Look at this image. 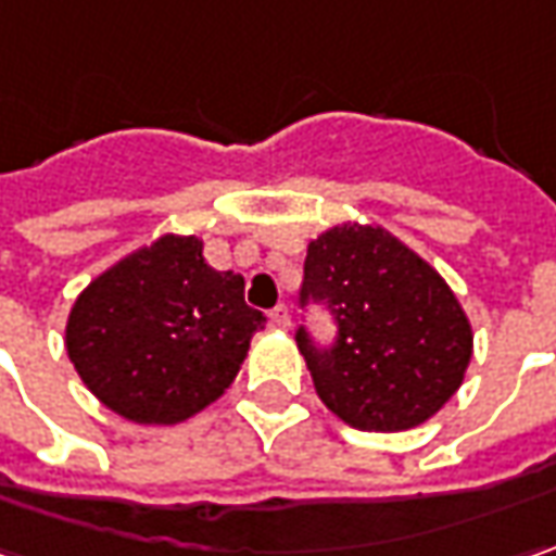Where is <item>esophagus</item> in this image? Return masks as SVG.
Wrapping results in <instances>:
<instances>
[{"label":"esophagus","mask_w":556,"mask_h":556,"mask_svg":"<svg viewBox=\"0 0 556 556\" xmlns=\"http://www.w3.org/2000/svg\"><path fill=\"white\" fill-rule=\"evenodd\" d=\"M267 320H270V326H274V329H289V324H292V317H289V307H286V304H277V307L270 311V317H267Z\"/></svg>","instance_id":"34e87169"}]
</instances>
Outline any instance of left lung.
<instances>
[{"label":"left lung","instance_id":"left-lung-1","mask_svg":"<svg viewBox=\"0 0 556 556\" xmlns=\"http://www.w3.org/2000/svg\"><path fill=\"white\" fill-rule=\"evenodd\" d=\"M302 299L326 302L339 339L299 351L326 407L364 432H404L445 407L472 357V326L445 277L376 224H336L307 242Z\"/></svg>","mask_w":556,"mask_h":556}]
</instances>
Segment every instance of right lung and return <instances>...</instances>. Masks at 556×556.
<instances>
[{"label":"right lung","instance_id":"right-lung-1","mask_svg":"<svg viewBox=\"0 0 556 556\" xmlns=\"http://www.w3.org/2000/svg\"><path fill=\"white\" fill-rule=\"evenodd\" d=\"M264 324L242 274L214 270L199 236L164 232L77 295L64 349L111 414L174 426L230 389Z\"/></svg>","mask_w":556,"mask_h":556}]
</instances>
